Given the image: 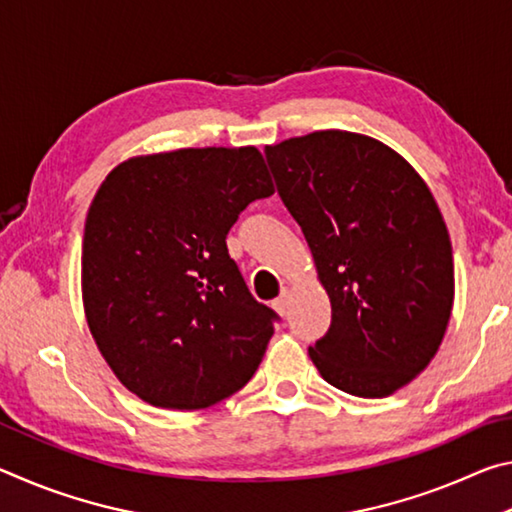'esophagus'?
Instances as JSON below:
<instances>
[{
    "label": "esophagus",
    "mask_w": 512,
    "mask_h": 512,
    "mask_svg": "<svg viewBox=\"0 0 512 512\" xmlns=\"http://www.w3.org/2000/svg\"><path fill=\"white\" fill-rule=\"evenodd\" d=\"M273 307H275L277 314L287 316L289 314V291H282L280 298L273 300Z\"/></svg>",
    "instance_id": "34e87169"
}]
</instances>
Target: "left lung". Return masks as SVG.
Wrapping results in <instances>:
<instances>
[{
	"label": "left lung",
	"mask_w": 512,
	"mask_h": 512,
	"mask_svg": "<svg viewBox=\"0 0 512 512\" xmlns=\"http://www.w3.org/2000/svg\"><path fill=\"white\" fill-rule=\"evenodd\" d=\"M264 153L332 302L311 361L339 391L395 393L438 352L454 302L452 241L429 187L357 133L318 131Z\"/></svg>",
	"instance_id": "8db88e82"
}]
</instances>
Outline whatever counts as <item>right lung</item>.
<instances>
[{
	"label": "right lung",
	"mask_w": 512,
	"mask_h": 512,
	"mask_svg": "<svg viewBox=\"0 0 512 512\" xmlns=\"http://www.w3.org/2000/svg\"><path fill=\"white\" fill-rule=\"evenodd\" d=\"M271 194L255 146L144 155L103 180L85 219V314L140 400L196 411L255 375L280 316L248 291L225 237Z\"/></svg>",
	"instance_id": "add662e5"
}]
</instances>
